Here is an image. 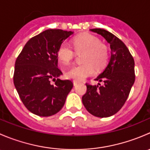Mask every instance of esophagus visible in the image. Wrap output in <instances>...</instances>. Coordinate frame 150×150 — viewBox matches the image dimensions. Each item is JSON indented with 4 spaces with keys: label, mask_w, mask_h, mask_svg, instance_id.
I'll list each match as a JSON object with an SVG mask.
<instances>
[{
    "label": "esophagus",
    "mask_w": 150,
    "mask_h": 150,
    "mask_svg": "<svg viewBox=\"0 0 150 150\" xmlns=\"http://www.w3.org/2000/svg\"><path fill=\"white\" fill-rule=\"evenodd\" d=\"M78 81H73V85H74V86H76V85L78 84Z\"/></svg>",
    "instance_id": "1"
}]
</instances>
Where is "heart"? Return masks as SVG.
<instances>
[{
    "label": "heart",
    "mask_w": 150,
    "mask_h": 150,
    "mask_svg": "<svg viewBox=\"0 0 150 150\" xmlns=\"http://www.w3.org/2000/svg\"><path fill=\"white\" fill-rule=\"evenodd\" d=\"M72 45L77 54L84 53L82 62L84 64L73 67L66 72L68 79L82 81L92 76L95 67L101 69L104 67L109 58V50L106 45L100 43L98 38L88 33L79 35L72 40ZM57 57L62 66L70 64L75 57V53L67 43H64L57 50Z\"/></svg>",
    "instance_id": "b5f03b06"
}]
</instances>
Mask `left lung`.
<instances>
[{
    "label": "left lung",
    "mask_w": 150,
    "mask_h": 150,
    "mask_svg": "<svg viewBox=\"0 0 150 150\" xmlns=\"http://www.w3.org/2000/svg\"><path fill=\"white\" fill-rule=\"evenodd\" d=\"M110 45L111 57L103 72L95 79L103 86L86 83L87 91L82 102L87 111L98 117H107L117 113L128 99L135 81L134 60L123 42L103 29H91Z\"/></svg>",
    "instance_id": "obj_1"
}]
</instances>
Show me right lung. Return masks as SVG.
<instances>
[{"label": "right lung", "mask_w": 150, "mask_h": 150, "mask_svg": "<svg viewBox=\"0 0 150 150\" xmlns=\"http://www.w3.org/2000/svg\"><path fill=\"white\" fill-rule=\"evenodd\" d=\"M72 31L50 29L32 38L15 62L13 83L22 103L40 117L57 114L73 87L69 80H60L57 50ZM51 81H55L52 84Z\"/></svg>", "instance_id": "1"}]
</instances>
